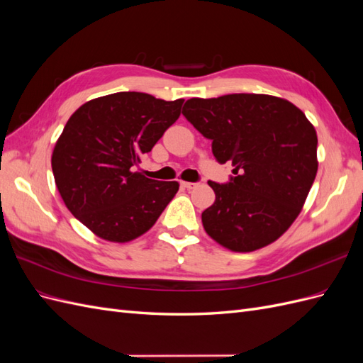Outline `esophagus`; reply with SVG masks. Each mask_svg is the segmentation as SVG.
<instances>
[{"label": "esophagus", "instance_id": "obj_1", "mask_svg": "<svg viewBox=\"0 0 363 363\" xmlns=\"http://www.w3.org/2000/svg\"><path fill=\"white\" fill-rule=\"evenodd\" d=\"M184 189H188V191H191V189H195V188H199V183H192V182H182L180 183Z\"/></svg>", "mask_w": 363, "mask_h": 363}]
</instances>
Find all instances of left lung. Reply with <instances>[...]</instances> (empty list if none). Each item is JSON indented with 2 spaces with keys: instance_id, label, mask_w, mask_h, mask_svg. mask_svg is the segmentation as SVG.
<instances>
[{
  "instance_id": "1",
  "label": "left lung",
  "mask_w": 363,
  "mask_h": 363,
  "mask_svg": "<svg viewBox=\"0 0 363 363\" xmlns=\"http://www.w3.org/2000/svg\"><path fill=\"white\" fill-rule=\"evenodd\" d=\"M184 118L212 140L219 163L235 167L227 183L208 180L215 203L201 213L207 235L232 251L279 239L309 194L318 171V138L292 103L263 94L191 98Z\"/></svg>"
}]
</instances>
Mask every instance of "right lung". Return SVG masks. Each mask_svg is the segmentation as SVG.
I'll return each instance as SVG.
<instances>
[{"label":"right lung","instance_id":"1","mask_svg":"<svg viewBox=\"0 0 363 363\" xmlns=\"http://www.w3.org/2000/svg\"><path fill=\"white\" fill-rule=\"evenodd\" d=\"M184 100L118 92L77 108L52 151L56 186L68 211L106 240L128 242L150 230L179 191L133 167L180 116Z\"/></svg>","mask_w":363,"mask_h":363}]
</instances>
